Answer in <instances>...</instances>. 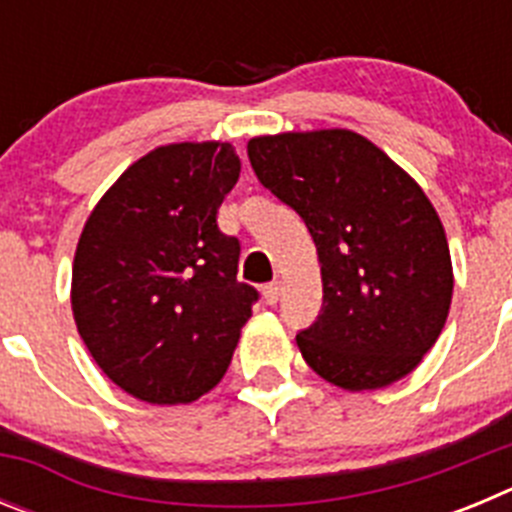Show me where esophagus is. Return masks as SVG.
<instances>
[{
    "label": "esophagus",
    "mask_w": 512,
    "mask_h": 512,
    "mask_svg": "<svg viewBox=\"0 0 512 512\" xmlns=\"http://www.w3.org/2000/svg\"><path fill=\"white\" fill-rule=\"evenodd\" d=\"M261 295H264L266 305H277V302H279V284H266Z\"/></svg>",
    "instance_id": "1"
}]
</instances>
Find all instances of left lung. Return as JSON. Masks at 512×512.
<instances>
[{
  "instance_id": "left-lung-1",
  "label": "left lung",
  "mask_w": 512,
  "mask_h": 512,
  "mask_svg": "<svg viewBox=\"0 0 512 512\" xmlns=\"http://www.w3.org/2000/svg\"><path fill=\"white\" fill-rule=\"evenodd\" d=\"M248 158L318 248L323 310L297 333L307 366L348 392L408 377L454 295L446 230L420 184L346 128L256 135Z\"/></svg>"
}]
</instances>
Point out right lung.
<instances>
[{
  "label": "right lung",
  "instance_id": "obj_1",
  "mask_svg": "<svg viewBox=\"0 0 512 512\" xmlns=\"http://www.w3.org/2000/svg\"><path fill=\"white\" fill-rule=\"evenodd\" d=\"M241 176L220 140L140 156L102 194L76 243L71 310L89 354L151 405L200 400L228 372L256 289L217 210Z\"/></svg>",
  "mask_w": 512,
  "mask_h": 512
}]
</instances>
